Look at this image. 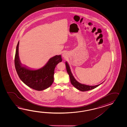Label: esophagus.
<instances>
[{
    "instance_id": "34e87169",
    "label": "esophagus",
    "mask_w": 127,
    "mask_h": 127,
    "mask_svg": "<svg viewBox=\"0 0 127 127\" xmlns=\"http://www.w3.org/2000/svg\"><path fill=\"white\" fill-rule=\"evenodd\" d=\"M63 56L64 57L65 56V54H63Z\"/></svg>"
}]
</instances>
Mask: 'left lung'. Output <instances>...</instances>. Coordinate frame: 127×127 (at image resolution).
<instances>
[{"label": "left lung", "mask_w": 127, "mask_h": 127, "mask_svg": "<svg viewBox=\"0 0 127 127\" xmlns=\"http://www.w3.org/2000/svg\"><path fill=\"white\" fill-rule=\"evenodd\" d=\"M65 65H66V67L67 73H68V75L69 76V77H70L71 83L75 88L81 91L84 92V91H89V90L94 89L103 83H102L99 84H98L97 85H95V86H90V85H85L84 84H81L77 81L75 78H74L73 76V74L71 71L70 67L67 62H65Z\"/></svg>", "instance_id": "left-lung-1"}]
</instances>
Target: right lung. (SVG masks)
Listing matches in <instances>:
<instances>
[{
    "instance_id": "right-lung-1",
    "label": "right lung",
    "mask_w": 127,
    "mask_h": 127,
    "mask_svg": "<svg viewBox=\"0 0 127 127\" xmlns=\"http://www.w3.org/2000/svg\"><path fill=\"white\" fill-rule=\"evenodd\" d=\"M19 41L17 44L14 59L15 67L17 73L22 81L31 89L42 91L48 88L54 82V69L62 60L61 56L56 55L49 60L43 67L32 70L23 65L19 55Z\"/></svg>"
}]
</instances>
